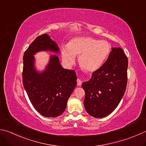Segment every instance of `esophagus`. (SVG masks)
Returning a JSON list of instances; mask_svg holds the SVG:
<instances>
[{
  "instance_id": "34e87169",
  "label": "esophagus",
  "mask_w": 146,
  "mask_h": 146,
  "mask_svg": "<svg viewBox=\"0 0 146 146\" xmlns=\"http://www.w3.org/2000/svg\"><path fill=\"white\" fill-rule=\"evenodd\" d=\"M82 81L80 80V79H77V85H78V86H81V85H82Z\"/></svg>"
}]
</instances>
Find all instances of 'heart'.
I'll list each match as a JSON object with an SVG mask.
<instances>
[{
  "mask_svg": "<svg viewBox=\"0 0 146 146\" xmlns=\"http://www.w3.org/2000/svg\"><path fill=\"white\" fill-rule=\"evenodd\" d=\"M111 45L105 40H99L90 36L76 37L71 40L68 46L61 48V56L67 65L78 62L82 70L87 72H94L101 68L111 52Z\"/></svg>",
  "mask_w": 146,
  "mask_h": 146,
  "instance_id": "1",
  "label": "heart"
}]
</instances>
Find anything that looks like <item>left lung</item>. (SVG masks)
Wrapping results in <instances>:
<instances>
[{
  "mask_svg": "<svg viewBox=\"0 0 146 146\" xmlns=\"http://www.w3.org/2000/svg\"><path fill=\"white\" fill-rule=\"evenodd\" d=\"M128 59L119 47L112 48L107 61L93 72L89 81L83 82L84 106L94 118L109 115L118 106L127 84Z\"/></svg>",
  "mask_w": 146,
  "mask_h": 146,
  "instance_id": "8db88e82",
  "label": "left lung"
}]
</instances>
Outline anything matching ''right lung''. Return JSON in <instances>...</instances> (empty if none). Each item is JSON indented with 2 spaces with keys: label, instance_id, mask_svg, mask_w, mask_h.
I'll list each match as a JSON object with an SVG mask.
<instances>
[{
  "label": "right lung",
  "instance_id": "1",
  "mask_svg": "<svg viewBox=\"0 0 146 146\" xmlns=\"http://www.w3.org/2000/svg\"><path fill=\"white\" fill-rule=\"evenodd\" d=\"M48 50L59 52L58 44L47 34L36 37L29 45L23 56V84L35 109L43 116L55 118L65 111L77 78L75 71L62 67L56 55L50 56L44 71H36L33 56Z\"/></svg>",
  "mask_w": 146,
  "mask_h": 146
}]
</instances>
